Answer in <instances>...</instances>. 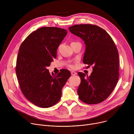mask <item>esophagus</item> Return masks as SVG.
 <instances>
[{
    "label": "esophagus",
    "instance_id": "1",
    "mask_svg": "<svg viewBox=\"0 0 134 134\" xmlns=\"http://www.w3.org/2000/svg\"><path fill=\"white\" fill-rule=\"evenodd\" d=\"M71 75H75L77 74V73H76V72H75V71H71Z\"/></svg>",
    "mask_w": 134,
    "mask_h": 134
}]
</instances>
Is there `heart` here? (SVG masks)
Wrapping results in <instances>:
<instances>
[{"label":"heart","mask_w":134,"mask_h":134,"mask_svg":"<svg viewBox=\"0 0 134 134\" xmlns=\"http://www.w3.org/2000/svg\"><path fill=\"white\" fill-rule=\"evenodd\" d=\"M68 66L69 68H74V66H73L72 65H71V64H69V65H68Z\"/></svg>","instance_id":"heart-1"}]
</instances>
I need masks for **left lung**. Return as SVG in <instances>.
Segmentation results:
<instances>
[{
  "label": "left lung",
  "instance_id": "obj_1",
  "mask_svg": "<svg viewBox=\"0 0 134 134\" xmlns=\"http://www.w3.org/2000/svg\"><path fill=\"white\" fill-rule=\"evenodd\" d=\"M80 37L86 45L83 63L93 71L89 77L79 72L81 82L78 88L79 99L89 104L101 103L108 98L119 79V53L110 35L103 29L93 24H76L68 28Z\"/></svg>",
  "mask_w": 134,
  "mask_h": 134
}]
</instances>
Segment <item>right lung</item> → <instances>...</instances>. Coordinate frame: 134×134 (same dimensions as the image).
<instances>
[{
  "label": "right lung",
  "mask_w": 134,
  "mask_h": 134,
  "mask_svg": "<svg viewBox=\"0 0 134 134\" xmlns=\"http://www.w3.org/2000/svg\"><path fill=\"white\" fill-rule=\"evenodd\" d=\"M67 33L64 29L42 27L30 34L20 47L16 66L19 85L25 97L37 107L47 108L58 103L71 75L67 69L51 75L47 69Z\"/></svg>",
  "instance_id": "add662e5"
}]
</instances>
